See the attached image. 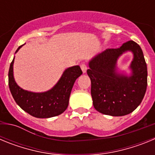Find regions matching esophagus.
<instances>
[{"instance_id": "34e87169", "label": "esophagus", "mask_w": 155, "mask_h": 155, "mask_svg": "<svg viewBox=\"0 0 155 155\" xmlns=\"http://www.w3.org/2000/svg\"><path fill=\"white\" fill-rule=\"evenodd\" d=\"M81 68L82 71H83V73H85L86 71H87V65H86L84 63H82V64H81Z\"/></svg>"}]
</instances>
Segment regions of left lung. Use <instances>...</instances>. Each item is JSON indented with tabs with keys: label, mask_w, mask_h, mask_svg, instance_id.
Instances as JSON below:
<instances>
[{
	"label": "left lung",
	"mask_w": 155,
	"mask_h": 155,
	"mask_svg": "<svg viewBox=\"0 0 155 155\" xmlns=\"http://www.w3.org/2000/svg\"><path fill=\"white\" fill-rule=\"evenodd\" d=\"M127 51L134 54L130 77L116 70L117 60ZM88 65L87 74L91 82L93 105L99 113L125 116L141 103L147 90V68L143 51L137 42L130 40L117 49H107L93 57Z\"/></svg>",
	"instance_id": "8db88e82"
}]
</instances>
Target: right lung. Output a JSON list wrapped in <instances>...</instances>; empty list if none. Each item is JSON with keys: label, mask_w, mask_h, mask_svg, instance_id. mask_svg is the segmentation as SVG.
Masks as SVG:
<instances>
[{"label": "right lung", "mask_w": 155, "mask_h": 155, "mask_svg": "<svg viewBox=\"0 0 155 155\" xmlns=\"http://www.w3.org/2000/svg\"><path fill=\"white\" fill-rule=\"evenodd\" d=\"M22 46H19L15 53ZM14 60L15 57L8 72V85L16 103L23 110L36 118H50L64 113L68 106L75 81L82 74L80 67L74 66L66 69L53 88L45 92L35 93L25 91L16 84L13 75Z\"/></svg>", "instance_id": "right-lung-1"}]
</instances>
